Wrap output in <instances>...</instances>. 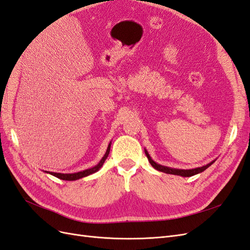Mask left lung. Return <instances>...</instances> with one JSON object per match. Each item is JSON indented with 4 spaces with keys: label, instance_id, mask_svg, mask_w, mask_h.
I'll return each mask as SVG.
<instances>
[{
    "label": "left lung",
    "instance_id": "1",
    "mask_svg": "<svg viewBox=\"0 0 250 250\" xmlns=\"http://www.w3.org/2000/svg\"><path fill=\"white\" fill-rule=\"evenodd\" d=\"M145 153L148 157V161L149 163L151 164V166L154 169H156L157 171H161V172H164V173H167V174H174V175H179V176H183V177H190V176H193V175H196V174L198 173H201L203 172L206 169H208L209 166L211 164H214L215 161L210 162L209 164L206 165V166H202V167H199V168H195V169H190V170H183V169H174V168H169V167H166V166H162L160 164H156L152 158L150 157L149 153L147 152V150H145Z\"/></svg>",
    "mask_w": 250,
    "mask_h": 250
}]
</instances>
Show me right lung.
<instances>
[{
  "instance_id": "1",
  "label": "right lung",
  "mask_w": 250,
  "mask_h": 250,
  "mask_svg": "<svg viewBox=\"0 0 250 250\" xmlns=\"http://www.w3.org/2000/svg\"><path fill=\"white\" fill-rule=\"evenodd\" d=\"M110 145H111V142L109 143V145H108V147H107L106 152H105L104 156L102 157V160L99 162V164L96 165L95 167H93V168H89V169H86V170H84V171H80V172H77V173H67V174H64V173H55V172H48V171H44V172H47V173L51 174V175L55 176V177H57V178H59V179H62V180H77V179H79V178L88 176V175H90V174H93V173L97 172L98 170H100V168L103 166L105 160H106L108 154H109Z\"/></svg>"
}]
</instances>
